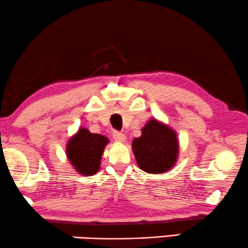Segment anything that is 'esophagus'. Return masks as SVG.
I'll list each match as a JSON object with an SVG mask.
<instances>
[{
  "label": "esophagus",
  "mask_w": 248,
  "mask_h": 248,
  "mask_svg": "<svg viewBox=\"0 0 248 248\" xmlns=\"http://www.w3.org/2000/svg\"><path fill=\"white\" fill-rule=\"evenodd\" d=\"M113 138L114 140L118 142H124L125 140V136L123 134V132H119V131H113Z\"/></svg>",
  "instance_id": "obj_1"
}]
</instances>
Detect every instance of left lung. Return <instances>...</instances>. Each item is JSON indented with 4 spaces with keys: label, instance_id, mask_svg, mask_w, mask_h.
Here are the masks:
<instances>
[{
    "label": "left lung",
    "instance_id": "1",
    "mask_svg": "<svg viewBox=\"0 0 248 248\" xmlns=\"http://www.w3.org/2000/svg\"><path fill=\"white\" fill-rule=\"evenodd\" d=\"M132 152L138 166L151 174L165 173L179 157V140L172 128L151 119L141 129V136L132 140Z\"/></svg>",
    "mask_w": 248,
    "mask_h": 248
}]
</instances>
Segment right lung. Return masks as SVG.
Here are the masks:
<instances>
[{
    "label": "right lung",
    "instance_id": "1",
    "mask_svg": "<svg viewBox=\"0 0 248 248\" xmlns=\"http://www.w3.org/2000/svg\"><path fill=\"white\" fill-rule=\"evenodd\" d=\"M109 139L92 134L82 127L66 145V155L73 167L81 175L91 176L99 172L101 157Z\"/></svg>",
    "mask_w": 248,
    "mask_h": 248
}]
</instances>
